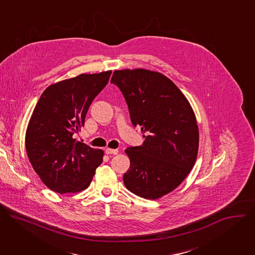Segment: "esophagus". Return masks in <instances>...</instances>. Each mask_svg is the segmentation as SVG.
I'll list each match as a JSON object with an SVG mask.
<instances>
[{"label": "esophagus", "instance_id": "obj_1", "mask_svg": "<svg viewBox=\"0 0 255 255\" xmlns=\"http://www.w3.org/2000/svg\"><path fill=\"white\" fill-rule=\"evenodd\" d=\"M105 152L107 154H114V155H116V154H118L119 150L118 149H112V148H106Z\"/></svg>", "mask_w": 255, "mask_h": 255}]
</instances>
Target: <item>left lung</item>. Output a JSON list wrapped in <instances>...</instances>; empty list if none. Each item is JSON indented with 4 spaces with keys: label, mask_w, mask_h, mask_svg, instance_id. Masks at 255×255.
I'll use <instances>...</instances> for the list:
<instances>
[{
    "label": "left lung",
    "mask_w": 255,
    "mask_h": 255,
    "mask_svg": "<svg viewBox=\"0 0 255 255\" xmlns=\"http://www.w3.org/2000/svg\"><path fill=\"white\" fill-rule=\"evenodd\" d=\"M111 83L121 90L134 126L145 138L125 150L130 167L124 185L133 194L159 199L176 189L192 170L199 149L193 108L180 90L160 72L144 68L115 70Z\"/></svg>",
    "instance_id": "1"
}]
</instances>
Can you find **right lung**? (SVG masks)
<instances>
[{
    "label": "right lung",
    "instance_id": "obj_1",
    "mask_svg": "<svg viewBox=\"0 0 255 255\" xmlns=\"http://www.w3.org/2000/svg\"><path fill=\"white\" fill-rule=\"evenodd\" d=\"M112 70L82 74L50 85L29 120L25 146L33 169L51 191L65 194L86 190L102 163L104 151L76 141L89 107L106 87Z\"/></svg>",
    "mask_w": 255,
    "mask_h": 255
}]
</instances>
